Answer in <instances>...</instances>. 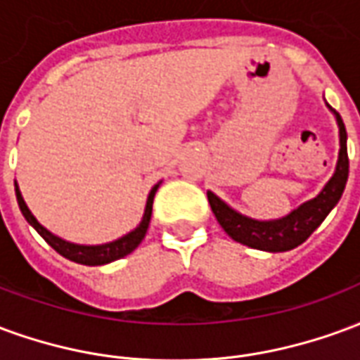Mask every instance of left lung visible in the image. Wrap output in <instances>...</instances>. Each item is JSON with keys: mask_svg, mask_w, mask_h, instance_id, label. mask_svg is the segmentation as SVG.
<instances>
[{"mask_svg": "<svg viewBox=\"0 0 360 360\" xmlns=\"http://www.w3.org/2000/svg\"><path fill=\"white\" fill-rule=\"evenodd\" d=\"M330 108V105H328ZM332 110V108H330ZM333 111V110H332ZM338 127H340V156L332 179L328 181L324 188L314 198L302 202L299 208L289 212L279 219H252L243 216L231 206H227L221 198L208 191V202L214 216L219 221L233 241L247 245L250 249L268 250V252H283L299 247L310 237L326 216L332 212L335 204L340 202L343 188L349 177V158H347V131L343 125V119L338 111H333Z\"/></svg>", "mask_w": 360, "mask_h": 360, "instance_id": "1", "label": "left lung"}]
</instances>
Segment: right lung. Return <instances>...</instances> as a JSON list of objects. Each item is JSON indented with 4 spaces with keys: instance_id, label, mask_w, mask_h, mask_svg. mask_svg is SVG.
Segmentation results:
<instances>
[{
    "instance_id": "add662e5",
    "label": "right lung",
    "mask_w": 360,
    "mask_h": 360,
    "mask_svg": "<svg viewBox=\"0 0 360 360\" xmlns=\"http://www.w3.org/2000/svg\"><path fill=\"white\" fill-rule=\"evenodd\" d=\"M158 187L160 183L152 187L148 195V200H146V208H144V216H142L141 224L134 227L133 231H129L123 237H119L115 241L111 243H103V245H77V243H69L65 239H61L58 235H53L51 231H48L42 224H38V219L32 216V212L28 210L27 202L25 198L20 195L19 185L15 183V195H17V202H19V208L22 212V216L27 219L30 226L34 227L36 231L40 233L44 241L50 245L51 249L58 250L61 257H65L67 260H73L77 264H84V266H102V264H110L113 260L117 258L127 257L129 252H133L141 241L144 239L146 235V229H148L150 218H152V202H154V195H156Z\"/></svg>"
}]
</instances>
